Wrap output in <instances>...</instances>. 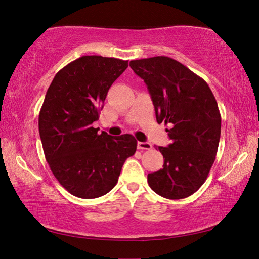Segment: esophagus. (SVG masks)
<instances>
[{
	"label": "esophagus",
	"mask_w": 259,
	"mask_h": 259,
	"mask_svg": "<svg viewBox=\"0 0 259 259\" xmlns=\"http://www.w3.org/2000/svg\"><path fill=\"white\" fill-rule=\"evenodd\" d=\"M137 148H138L139 150H150L152 146L151 144H149V142H141L139 141L138 144H137Z\"/></svg>",
	"instance_id": "obj_1"
}]
</instances>
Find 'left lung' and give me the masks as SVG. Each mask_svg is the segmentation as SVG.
<instances>
[{
    "label": "left lung",
    "mask_w": 259,
    "mask_h": 259,
    "mask_svg": "<svg viewBox=\"0 0 259 259\" xmlns=\"http://www.w3.org/2000/svg\"><path fill=\"white\" fill-rule=\"evenodd\" d=\"M147 84L157 122H164L171 144L158 147L163 168L148 175L150 188L167 199L189 197L205 183L221 139L222 117L207 82L168 57L130 61Z\"/></svg>",
    "instance_id": "left-lung-1"
}]
</instances>
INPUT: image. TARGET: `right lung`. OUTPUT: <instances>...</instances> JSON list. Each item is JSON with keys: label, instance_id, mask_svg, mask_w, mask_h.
Listing matches in <instances>:
<instances>
[{"label": "right lung", "instance_id": "add662e5", "mask_svg": "<svg viewBox=\"0 0 259 259\" xmlns=\"http://www.w3.org/2000/svg\"><path fill=\"white\" fill-rule=\"evenodd\" d=\"M128 61L84 56L54 76L38 114L43 151L54 177L71 195L92 199L117 185L126 158L135 155L131 135L112 137L92 123L107 93Z\"/></svg>", "mask_w": 259, "mask_h": 259}]
</instances>
